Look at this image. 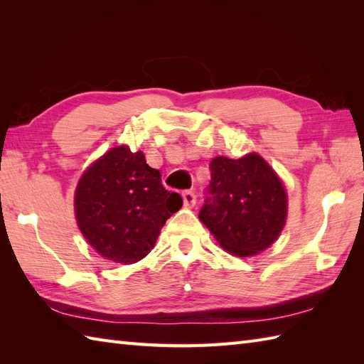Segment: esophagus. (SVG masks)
<instances>
[{
	"mask_svg": "<svg viewBox=\"0 0 364 364\" xmlns=\"http://www.w3.org/2000/svg\"><path fill=\"white\" fill-rule=\"evenodd\" d=\"M183 200H184V206L186 208H192L197 202L196 192L194 191H184L183 192Z\"/></svg>",
	"mask_w": 364,
	"mask_h": 364,
	"instance_id": "34e87169",
	"label": "esophagus"
}]
</instances>
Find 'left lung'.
I'll return each instance as SVG.
<instances>
[{"mask_svg": "<svg viewBox=\"0 0 364 364\" xmlns=\"http://www.w3.org/2000/svg\"><path fill=\"white\" fill-rule=\"evenodd\" d=\"M211 181L198 219L219 244L237 257L267 249L283 230L286 192L280 178L258 154L214 158Z\"/></svg>", "mask_w": 364, "mask_h": 364, "instance_id": "8db88e82", "label": "left lung"}]
</instances>
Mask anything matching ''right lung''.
Listing matches in <instances>:
<instances>
[{"instance_id":"add662e5","label":"right lung","mask_w":364,"mask_h":364,"mask_svg":"<svg viewBox=\"0 0 364 364\" xmlns=\"http://www.w3.org/2000/svg\"><path fill=\"white\" fill-rule=\"evenodd\" d=\"M183 198L161 181L142 151L115 146L95 161L78 183L75 213L87 242L103 258L133 264L149 255L166 220Z\"/></svg>"}]
</instances>
